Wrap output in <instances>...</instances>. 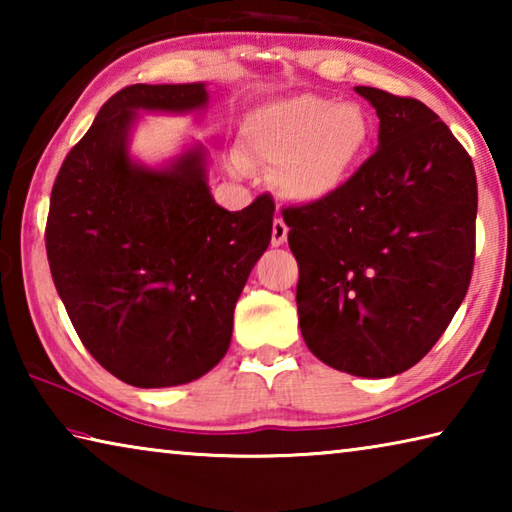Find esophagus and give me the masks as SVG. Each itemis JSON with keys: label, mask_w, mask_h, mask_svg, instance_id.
I'll return each mask as SVG.
<instances>
[{"label": "esophagus", "mask_w": 512, "mask_h": 512, "mask_svg": "<svg viewBox=\"0 0 512 512\" xmlns=\"http://www.w3.org/2000/svg\"><path fill=\"white\" fill-rule=\"evenodd\" d=\"M287 235H289V228H287V223L282 221V216H277V219L273 221V235H271V244H273V246H282L284 241H287Z\"/></svg>", "instance_id": "1"}]
</instances>
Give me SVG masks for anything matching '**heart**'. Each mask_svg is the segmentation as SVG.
Returning <instances> with one entry per match:
<instances>
[{
    "mask_svg": "<svg viewBox=\"0 0 512 512\" xmlns=\"http://www.w3.org/2000/svg\"><path fill=\"white\" fill-rule=\"evenodd\" d=\"M244 142L257 160L277 167L284 198L316 203L348 183L370 142V124L354 103L293 94L253 110Z\"/></svg>",
    "mask_w": 512,
    "mask_h": 512,
    "instance_id": "obj_1",
    "label": "heart"
}]
</instances>
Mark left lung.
<instances>
[{"instance_id": "8db88e82", "label": "left lung", "mask_w": 512, "mask_h": 512, "mask_svg": "<svg viewBox=\"0 0 512 512\" xmlns=\"http://www.w3.org/2000/svg\"><path fill=\"white\" fill-rule=\"evenodd\" d=\"M379 117L377 151L339 192L284 207L300 266V332L354 377L415 366L470 287L476 176L470 155L422 101L357 85Z\"/></svg>"}]
</instances>
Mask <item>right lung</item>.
<instances>
[{"label":"right lung","mask_w":512,"mask_h":512,"mask_svg":"<svg viewBox=\"0 0 512 512\" xmlns=\"http://www.w3.org/2000/svg\"><path fill=\"white\" fill-rule=\"evenodd\" d=\"M205 83H137L110 97L51 189L47 257L85 348L137 388L189 384L230 348L235 305L271 244L275 203L228 212L201 142L162 164L131 151L140 112L198 115Z\"/></svg>","instance_id":"1"}]
</instances>
